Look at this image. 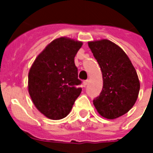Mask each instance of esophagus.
Here are the masks:
<instances>
[{"mask_svg": "<svg viewBox=\"0 0 153 153\" xmlns=\"http://www.w3.org/2000/svg\"><path fill=\"white\" fill-rule=\"evenodd\" d=\"M88 82H89V80H85V81L82 82V84L84 85V86H86V85L88 84Z\"/></svg>", "mask_w": 153, "mask_h": 153, "instance_id": "obj_1", "label": "esophagus"}]
</instances>
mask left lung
<instances>
[{"instance_id": "left-lung-1", "label": "left lung", "mask_w": 153, "mask_h": 153, "mask_svg": "<svg viewBox=\"0 0 153 153\" xmlns=\"http://www.w3.org/2000/svg\"><path fill=\"white\" fill-rule=\"evenodd\" d=\"M88 46L100 66L103 87L93 101L102 117L116 119L128 113L137 102L140 81L129 58L110 40L89 41Z\"/></svg>"}]
</instances>
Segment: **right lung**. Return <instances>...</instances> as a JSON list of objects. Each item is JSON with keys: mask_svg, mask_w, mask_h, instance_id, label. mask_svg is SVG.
<instances>
[{"mask_svg": "<svg viewBox=\"0 0 153 153\" xmlns=\"http://www.w3.org/2000/svg\"><path fill=\"white\" fill-rule=\"evenodd\" d=\"M82 46V41L57 38L39 53L30 68L28 93L36 109L48 118H64L81 94L74 57Z\"/></svg>", "mask_w": 153, "mask_h": 153, "instance_id": "1", "label": "right lung"}]
</instances>
